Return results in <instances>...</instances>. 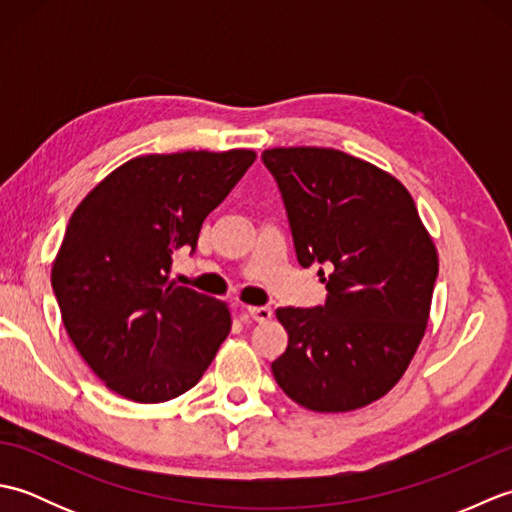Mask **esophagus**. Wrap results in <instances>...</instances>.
<instances>
[{
  "instance_id": "34e87169",
  "label": "esophagus",
  "mask_w": 512,
  "mask_h": 512,
  "mask_svg": "<svg viewBox=\"0 0 512 512\" xmlns=\"http://www.w3.org/2000/svg\"><path fill=\"white\" fill-rule=\"evenodd\" d=\"M246 314L253 321H257V323H264V321H268L270 317H273V310H270L268 306H248L246 308Z\"/></svg>"
}]
</instances>
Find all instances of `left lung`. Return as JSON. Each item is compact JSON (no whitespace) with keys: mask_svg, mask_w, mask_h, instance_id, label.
I'll return each instance as SVG.
<instances>
[{"mask_svg":"<svg viewBox=\"0 0 512 512\" xmlns=\"http://www.w3.org/2000/svg\"><path fill=\"white\" fill-rule=\"evenodd\" d=\"M262 160L284 198L299 264L330 268L323 306L277 310L288 347L273 376L306 409H361L398 383L418 350L436 246L409 191L361 158L277 147Z\"/></svg>","mask_w":512,"mask_h":512,"instance_id":"8db88e82","label":"left lung"}]
</instances>
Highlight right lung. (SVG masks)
<instances>
[{
    "instance_id": "add662e5",
    "label": "right lung",
    "mask_w": 512,
    "mask_h": 512,
    "mask_svg": "<svg viewBox=\"0 0 512 512\" xmlns=\"http://www.w3.org/2000/svg\"><path fill=\"white\" fill-rule=\"evenodd\" d=\"M255 158L250 149L138 156L76 206L52 290L74 347L118 396L178 398L231 332L226 303L176 286L169 270Z\"/></svg>"
}]
</instances>
